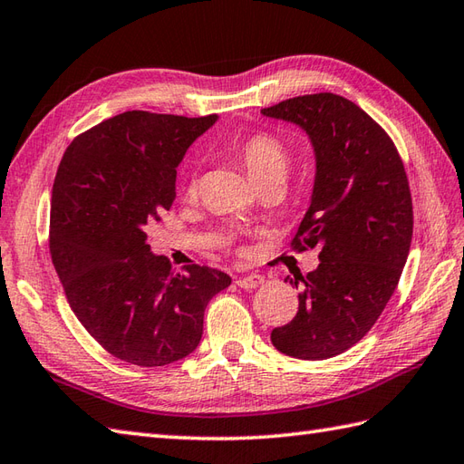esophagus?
Masks as SVG:
<instances>
[{
    "instance_id": "34e87169",
    "label": "esophagus",
    "mask_w": 464,
    "mask_h": 464,
    "mask_svg": "<svg viewBox=\"0 0 464 464\" xmlns=\"http://www.w3.org/2000/svg\"><path fill=\"white\" fill-rule=\"evenodd\" d=\"M236 284H238L240 287H244V290H254V287H258V285L264 284V276H258V274L240 276L238 280H236Z\"/></svg>"
}]
</instances>
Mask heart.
I'll use <instances>...</instances> for the list:
<instances>
[{
	"instance_id": "heart-1",
	"label": "heart",
	"mask_w": 464,
	"mask_h": 464,
	"mask_svg": "<svg viewBox=\"0 0 464 464\" xmlns=\"http://www.w3.org/2000/svg\"><path fill=\"white\" fill-rule=\"evenodd\" d=\"M238 154L242 159V164L246 172L250 174V179L258 184L264 180H285V174L290 170L292 157L287 150L285 142L272 135V132H254L248 139H244L238 147ZM198 180L197 174H188L184 190L187 194H197Z\"/></svg>"
}]
</instances>
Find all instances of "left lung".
I'll use <instances>...</instances> for the list:
<instances>
[{
	"instance_id": "8db88e82",
	"label": "left lung",
	"mask_w": 464,
	"mask_h": 464,
	"mask_svg": "<svg viewBox=\"0 0 464 464\" xmlns=\"http://www.w3.org/2000/svg\"><path fill=\"white\" fill-rule=\"evenodd\" d=\"M262 115L302 127L315 152L312 202L292 248H319V266L290 280L304 284L300 307L272 343L319 362L353 347L395 292L413 236L407 172L387 132L345 97H294Z\"/></svg>"
}]
</instances>
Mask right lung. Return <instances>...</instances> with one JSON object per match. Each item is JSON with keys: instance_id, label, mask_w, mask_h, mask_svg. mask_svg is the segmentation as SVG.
<instances>
[{"instance_id": "obj_1", "label": "right lung", "mask_w": 464, "mask_h": 464, "mask_svg": "<svg viewBox=\"0 0 464 464\" xmlns=\"http://www.w3.org/2000/svg\"><path fill=\"white\" fill-rule=\"evenodd\" d=\"M216 119L127 111L81 132L59 162L51 260L81 325L127 363L160 367L192 353L206 305L232 284L198 264L174 272L147 244L177 198L184 152Z\"/></svg>"}]
</instances>
